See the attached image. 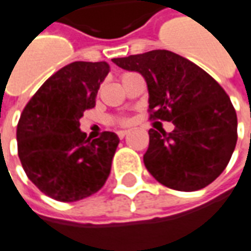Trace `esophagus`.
I'll return each instance as SVG.
<instances>
[{
  "mask_svg": "<svg viewBox=\"0 0 251 251\" xmlns=\"http://www.w3.org/2000/svg\"><path fill=\"white\" fill-rule=\"evenodd\" d=\"M127 134H129V130H120L118 133H117V136H118V138H121V140H122V138H125Z\"/></svg>",
  "mask_w": 251,
  "mask_h": 251,
  "instance_id": "obj_1",
  "label": "esophagus"
}]
</instances>
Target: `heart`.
<instances>
[{
  "label": "heart",
  "instance_id": "b5f03b06",
  "mask_svg": "<svg viewBox=\"0 0 251 251\" xmlns=\"http://www.w3.org/2000/svg\"><path fill=\"white\" fill-rule=\"evenodd\" d=\"M130 122L129 118H126V117H120V118H111V124H114V125H127Z\"/></svg>",
  "mask_w": 251,
  "mask_h": 251
}]
</instances>
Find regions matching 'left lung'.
<instances>
[{
    "instance_id": "obj_1",
    "label": "left lung",
    "mask_w": 251,
    "mask_h": 251,
    "mask_svg": "<svg viewBox=\"0 0 251 251\" xmlns=\"http://www.w3.org/2000/svg\"><path fill=\"white\" fill-rule=\"evenodd\" d=\"M113 62L145 77L149 120L172 122L174 131L149 130L144 164L158 183L198 191L225 171L235 149L237 113L214 77L188 59L154 50Z\"/></svg>"
}]
</instances>
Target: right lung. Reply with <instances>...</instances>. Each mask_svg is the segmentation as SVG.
Segmentation results:
<instances>
[{
    "label": "right lung",
    "instance_id": "obj_1",
    "mask_svg": "<svg viewBox=\"0 0 251 251\" xmlns=\"http://www.w3.org/2000/svg\"><path fill=\"white\" fill-rule=\"evenodd\" d=\"M106 62H74L43 83L21 113L17 151L28 179L57 201H76L98 192L109 177L120 138L103 131L86 138L79 120L95 106Z\"/></svg>",
    "mask_w": 251,
    "mask_h": 251
}]
</instances>
